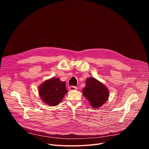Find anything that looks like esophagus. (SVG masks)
Returning <instances> with one entry per match:
<instances>
[{
    "instance_id": "esophagus-1",
    "label": "esophagus",
    "mask_w": 149,
    "mask_h": 149,
    "mask_svg": "<svg viewBox=\"0 0 149 149\" xmlns=\"http://www.w3.org/2000/svg\"><path fill=\"white\" fill-rule=\"evenodd\" d=\"M77 89V88L75 86H71L70 87V90H71V91H74V90H76Z\"/></svg>"
}]
</instances>
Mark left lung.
<instances>
[{"label":"left lung","instance_id":"8db88e82","mask_svg":"<svg viewBox=\"0 0 149 149\" xmlns=\"http://www.w3.org/2000/svg\"><path fill=\"white\" fill-rule=\"evenodd\" d=\"M86 83V86L82 90L84 96L88 100L93 108L101 107L109 98L108 88L94 78H87Z\"/></svg>","mask_w":149,"mask_h":149}]
</instances>
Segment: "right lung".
I'll list each match as a JSON object with an SVG mask.
<instances>
[{"instance_id": "1", "label": "right lung", "mask_w": 149, "mask_h": 149, "mask_svg": "<svg viewBox=\"0 0 149 149\" xmlns=\"http://www.w3.org/2000/svg\"><path fill=\"white\" fill-rule=\"evenodd\" d=\"M68 93L65 82L58 78L46 80L39 87V94L44 103L50 106L57 105Z\"/></svg>"}]
</instances>
